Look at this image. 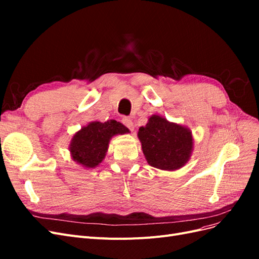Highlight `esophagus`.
I'll return each mask as SVG.
<instances>
[{
  "label": "esophagus",
  "instance_id": "esophagus-1",
  "mask_svg": "<svg viewBox=\"0 0 259 259\" xmlns=\"http://www.w3.org/2000/svg\"><path fill=\"white\" fill-rule=\"evenodd\" d=\"M122 122H123V124L125 125V126L128 127L131 131H134L135 125H134V123H133V121L130 119V117H124V119L122 120Z\"/></svg>",
  "mask_w": 259,
  "mask_h": 259
}]
</instances>
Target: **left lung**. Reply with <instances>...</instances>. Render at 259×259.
Segmentation results:
<instances>
[{"label": "left lung", "instance_id": "obj_1", "mask_svg": "<svg viewBox=\"0 0 259 259\" xmlns=\"http://www.w3.org/2000/svg\"><path fill=\"white\" fill-rule=\"evenodd\" d=\"M149 165L162 170L182 168L190 160L193 136L190 128L153 114L137 134Z\"/></svg>", "mask_w": 259, "mask_h": 259}]
</instances>
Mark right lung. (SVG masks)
<instances>
[{
    "label": "right lung",
    "instance_id": "obj_1",
    "mask_svg": "<svg viewBox=\"0 0 259 259\" xmlns=\"http://www.w3.org/2000/svg\"><path fill=\"white\" fill-rule=\"evenodd\" d=\"M130 130L115 120L93 121L75 132L69 145L72 160L85 168H95L104 161L113 136L124 135Z\"/></svg>",
    "mask_w": 259,
    "mask_h": 259
}]
</instances>
